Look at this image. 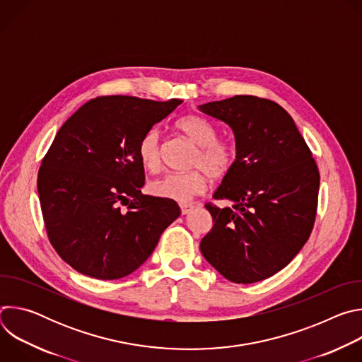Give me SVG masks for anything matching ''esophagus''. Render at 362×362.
<instances>
[{
    "instance_id": "esophagus-1",
    "label": "esophagus",
    "mask_w": 362,
    "mask_h": 362,
    "mask_svg": "<svg viewBox=\"0 0 362 362\" xmlns=\"http://www.w3.org/2000/svg\"><path fill=\"white\" fill-rule=\"evenodd\" d=\"M180 211H182V215H189L193 211V204L183 203V204H180Z\"/></svg>"
}]
</instances>
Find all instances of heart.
Returning a JSON list of instances; mask_svg holds the SVG:
<instances>
[{
	"label": "heart",
	"instance_id": "b5f03b06",
	"mask_svg": "<svg viewBox=\"0 0 362 362\" xmlns=\"http://www.w3.org/2000/svg\"><path fill=\"white\" fill-rule=\"evenodd\" d=\"M176 129L196 146L189 162V168L193 170L153 180L148 185V192L156 197L185 203L204 192L206 175L214 180L226 177L236 165L238 151L232 141L218 139V129L200 116L187 115L180 117L176 122ZM137 154L146 170H159L160 134L156 129H150L143 134L137 146Z\"/></svg>",
	"mask_w": 362,
	"mask_h": 362
}]
</instances>
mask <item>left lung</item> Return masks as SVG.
I'll list each match as a JSON object with an SVG mask.
<instances>
[{"mask_svg": "<svg viewBox=\"0 0 362 362\" xmlns=\"http://www.w3.org/2000/svg\"><path fill=\"white\" fill-rule=\"evenodd\" d=\"M199 110L232 129L238 151L235 168L214 194L232 206H204L215 223L200 252L230 282H259L284 269L313 232L317 163L293 119L275 101L235 95Z\"/></svg>", "mask_w": 362, "mask_h": 362, "instance_id": "1", "label": "left lung"}]
</instances>
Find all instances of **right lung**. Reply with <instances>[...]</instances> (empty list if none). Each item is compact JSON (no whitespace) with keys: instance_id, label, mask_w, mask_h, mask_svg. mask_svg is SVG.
<instances>
[{"instance_id":"1","label":"right lung","mask_w":362,"mask_h":362,"mask_svg":"<svg viewBox=\"0 0 362 362\" xmlns=\"http://www.w3.org/2000/svg\"><path fill=\"white\" fill-rule=\"evenodd\" d=\"M182 100L103 95L59 130L38 170L48 239L77 272L112 281L134 272L179 218L175 200L141 193L137 146Z\"/></svg>"}]
</instances>
